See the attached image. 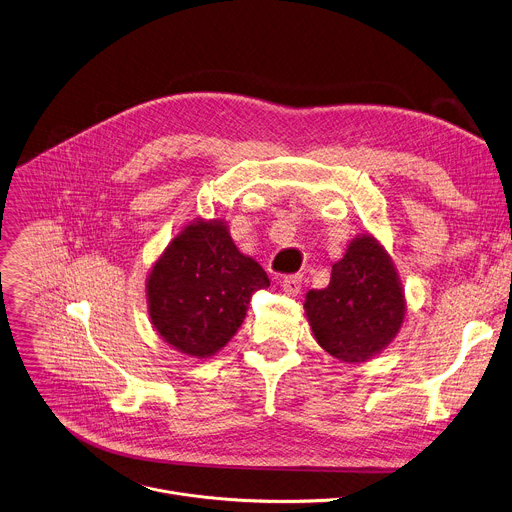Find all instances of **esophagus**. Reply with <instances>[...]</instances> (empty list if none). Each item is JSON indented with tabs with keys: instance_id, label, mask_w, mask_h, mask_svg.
<instances>
[{
	"instance_id": "1",
	"label": "esophagus",
	"mask_w": 512,
	"mask_h": 512,
	"mask_svg": "<svg viewBox=\"0 0 512 512\" xmlns=\"http://www.w3.org/2000/svg\"><path fill=\"white\" fill-rule=\"evenodd\" d=\"M301 285H303V276H299V274L285 276V278H282V282H280L282 291H285L291 297H297L301 293Z\"/></svg>"
}]
</instances>
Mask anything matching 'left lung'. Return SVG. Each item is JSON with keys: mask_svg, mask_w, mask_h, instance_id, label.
Returning <instances> with one entry per match:
<instances>
[{"mask_svg": "<svg viewBox=\"0 0 512 512\" xmlns=\"http://www.w3.org/2000/svg\"><path fill=\"white\" fill-rule=\"evenodd\" d=\"M305 315L317 344L342 362H368L390 346L407 301L392 258L372 234L356 236L333 264L329 285L307 293Z\"/></svg>", "mask_w": 512, "mask_h": 512, "instance_id": "obj_1", "label": "left lung"}]
</instances>
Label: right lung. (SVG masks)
I'll return each mask as SVG.
<instances>
[{
  "label": "right lung",
  "mask_w": 512,
  "mask_h": 512,
  "mask_svg": "<svg viewBox=\"0 0 512 512\" xmlns=\"http://www.w3.org/2000/svg\"><path fill=\"white\" fill-rule=\"evenodd\" d=\"M266 287V272L238 250L227 223L197 217L150 268V323L170 348L205 360L236 335L252 295Z\"/></svg>",
  "instance_id": "right-lung-1"
}]
</instances>
